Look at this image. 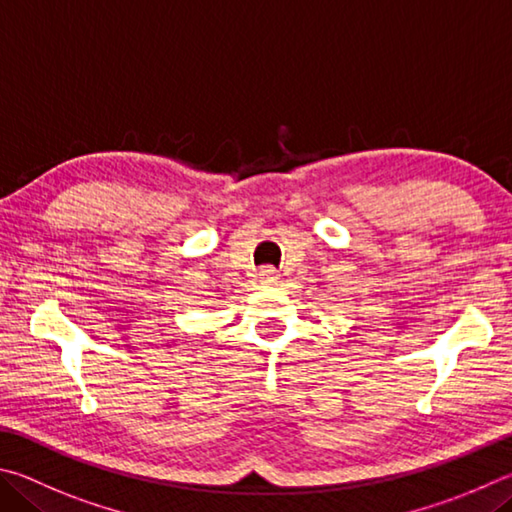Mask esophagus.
<instances>
[{
    "mask_svg": "<svg viewBox=\"0 0 512 512\" xmlns=\"http://www.w3.org/2000/svg\"><path fill=\"white\" fill-rule=\"evenodd\" d=\"M258 276H261V281L265 285H272V283H276V279H279V274H276L274 267H263V270L258 272Z\"/></svg>",
    "mask_w": 512,
    "mask_h": 512,
    "instance_id": "1",
    "label": "esophagus"
}]
</instances>
